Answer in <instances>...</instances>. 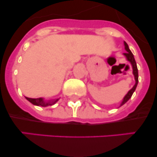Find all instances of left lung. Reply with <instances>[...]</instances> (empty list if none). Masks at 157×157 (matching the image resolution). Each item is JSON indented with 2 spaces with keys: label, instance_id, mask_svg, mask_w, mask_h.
Segmentation results:
<instances>
[{
  "label": "left lung",
  "instance_id": "8db88e82",
  "mask_svg": "<svg viewBox=\"0 0 157 157\" xmlns=\"http://www.w3.org/2000/svg\"><path fill=\"white\" fill-rule=\"evenodd\" d=\"M124 45H125V49H126V53H123V55L126 56V59H127V60L129 61V62H130L131 65H132V73H133L134 77H135L136 83H135V85H134L133 87H132V89H131L128 92V93L126 94V95H125V97L123 98V99H122V103L120 104V106H122V105H124V104L126 103V102H127L128 100H129V98L132 97V94H133V92H135L136 89L137 84H138V82H139V79H138V77H139V75H138V68H137V65H136V61H135V59H134V56H133V55H132V52H131L130 49L129 48V46H128L127 43H126V41H124Z\"/></svg>",
  "mask_w": 157,
  "mask_h": 157
}]
</instances>
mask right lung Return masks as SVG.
<instances>
[{
  "label": "right lung",
  "instance_id": "1",
  "mask_svg": "<svg viewBox=\"0 0 157 157\" xmlns=\"http://www.w3.org/2000/svg\"><path fill=\"white\" fill-rule=\"evenodd\" d=\"M27 100H28L31 103H32L33 105H38V106H42V107H46L48 106V105H52L55 103L56 102H58L57 99H54V100H48V101H45L44 100V98H28V97H25Z\"/></svg>",
  "mask_w": 157,
  "mask_h": 157
}]
</instances>
